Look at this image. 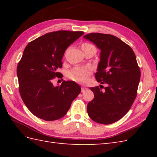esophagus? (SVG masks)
Instances as JSON below:
<instances>
[{
    "mask_svg": "<svg viewBox=\"0 0 157 157\" xmlns=\"http://www.w3.org/2000/svg\"><path fill=\"white\" fill-rule=\"evenodd\" d=\"M87 90V88H86V87H82L81 91H82V92H84L85 90Z\"/></svg>",
    "mask_w": 157,
    "mask_h": 157,
    "instance_id": "esophagus-1",
    "label": "esophagus"
}]
</instances>
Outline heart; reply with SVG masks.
<instances>
[{
	"instance_id": "heart-1",
	"label": "heart",
	"mask_w": 157,
	"mask_h": 157,
	"mask_svg": "<svg viewBox=\"0 0 157 157\" xmlns=\"http://www.w3.org/2000/svg\"><path fill=\"white\" fill-rule=\"evenodd\" d=\"M91 46H94L88 42H84L82 45V48L84 51ZM92 73V70L90 67H75L67 73V77L74 82L84 83L87 80L89 76L91 75Z\"/></svg>"
}]
</instances>
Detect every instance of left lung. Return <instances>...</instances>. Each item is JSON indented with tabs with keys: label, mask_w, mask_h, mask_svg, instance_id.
Masks as SVG:
<instances>
[{
	"label": "left lung",
	"mask_w": 157,
	"mask_h": 157,
	"mask_svg": "<svg viewBox=\"0 0 157 157\" xmlns=\"http://www.w3.org/2000/svg\"><path fill=\"white\" fill-rule=\"evenodd\" d=\"M84 37L101 50V61L95 78L106 84L90 88L94 98L89 102L87 111L93 121L111 124L121 119L134 103L140 79V69L134 52L115 36L90 33Z\"/></svg>",
	"instance_id": "left-lung-1"
}]
</instances>
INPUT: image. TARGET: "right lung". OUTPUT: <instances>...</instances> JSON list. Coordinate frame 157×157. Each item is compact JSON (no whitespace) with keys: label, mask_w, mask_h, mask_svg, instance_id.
Wrapping results in <instances>:
<instances>
[{"label":"right lung","mask_w":157,"mask_h":157,"mask_svg":"<svg viewBox=\"0 0 157 157\" xmlns=\"http://www.w3.org/2000/svg\"><path fill=\"white\" fill-rule=\"evenodd\" d=\"M84 34L82 31L49 32L26 46L18 63L19 91L30 112L45 121L64 117L81 88L73 81L63 80L54 86L52 80L61 78L63 56L68 46Z\"/></svg>","instance_id":"1"}]
</instances>
